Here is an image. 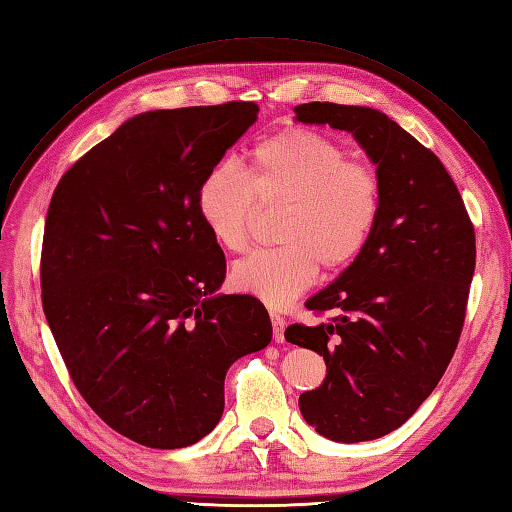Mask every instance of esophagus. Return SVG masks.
Returning <instances> with one entry per match:
<instances>
[{
    "mask_svg": "<svg viewBox=\"0 0 512 512\" xmlns=\"http://www.w3.org/2000/svg\"><path fill=\"white\" fill-rule=\"evenodd\" d=\"M271 317V326H273V339L278 343L284 341V317H280L278 313H269Z\"/></svg>",
    "mask_w": 512,
    "mask_h": 512,
    "instance_id": "34e87169",
    "label": "esophagus"
}]
</instances>
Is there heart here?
Masks as SVG:
<instances>
[{
	"mask_svg": "<svg viewBox=\"0 0 512 512\" xmlns=\"http://www.w3.org/2000/svg\"><path fill=\"white\" fill-rule=\"evenodd\" d=\"M328 134L291 128L258 141L243 173L210 169L195 206L210 236L228 252L247 249L260 208H282L273 236L232 269L236 289L286 306L317 280L319 265L350 267L365 252L382 213V180L365 160Z\"/></svg>",
	"mask_w": 512,
	"mask_h": 512,
	"instance_id": "obj_1",
	"label": "heart"
}]
</instances>
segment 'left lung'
I'll list each match as a JSON object with an SVG mask.
<instances>
[{"label": "left lung", "instance_id": "1", "mask_svg": "<svg viewBox=\"0 0 512 512\" xmlns=\"http://www.w3.org/2000/svg\"><path fill=\"white\" fill-rule=\"evenodd\" d=\"M295 115L352 132L382 180V213L365 252L306 302L315 315H334L284 332L328 369L319 389L299 395V410L326 439H380L415 413L450 365L476 232L443 162L380 110L310 102Z\"/></svg>", "mask_w": 512, "mask_h": 512}]
</instances>
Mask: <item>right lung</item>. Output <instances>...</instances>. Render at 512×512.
<instances>
[{
	"instance_id": "add662e5",
	"label": "right lung",
	"mask_w": 512,
	"mask_h": 512,
	"mask_svg": "<svg viewBox=\"0 0 512 512\" xmlns=\"http://www.w3.org/2000/svg\"><path fill=\"white\" fill-rule=\"evenodd\" d=\"M256 112L228 102L136 115L49 202L41 299L60 356L97 417L154 450L204 439L230 365L271 341L256 297L215 293L226 256L195 206Z\"/></svg>"
}]
</instances>
